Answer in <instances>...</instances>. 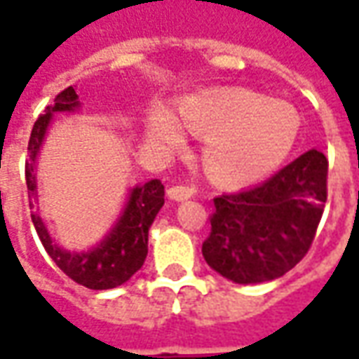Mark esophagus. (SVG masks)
Returning a JSON list of instances; mask_svg holds the SVG:
<instances>
[{
    "mask_svg": "<svg viewBox=\"0 0 359 359\" xmlns=\"http://www.w3.org/2000/svg\"><path fill=\"white\" fill-rule=\"evenodd\" d=\"M194 194H196L194 188L182 187V184H179V187H171L169 190H167V196H169L171 200H175V202H184V200L192 198Z\"/></svg>",
    "mask_w": 359,
    "mask_h": 359,
    "instance_id": "obj_1",
    "label": "esophagus"
}]
</instances>
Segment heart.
I'll list each match as a JSON object with an SVG mask.
<instances>
[{"label": "heart", "instance_id": "obj_1", "mask_svg": "<svg viewBox=\"0 0 359 359\" xmlns=\"http://www.w3.org/2000/svg\"><path fill=\"white\" fill-rule=\"evenodd\" d=\"M177 111L188 133L203 136V167L223 184H242L273 171L288 156L300 130V117L290 103L250 90L192 95ZM148 130L151 140L165 148L179 149L184 144L182 128L169 111H151Z\"/></svg>", "mask_w": 359, "mask_h": 359}]
</instances>
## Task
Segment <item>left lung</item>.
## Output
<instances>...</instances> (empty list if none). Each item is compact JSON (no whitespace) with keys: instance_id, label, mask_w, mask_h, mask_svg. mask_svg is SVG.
I'll return each mask as SVG.
<instances>
[{"instance_id":"left-lung-1","label":"left lung","mask_w":359,"mask_h":359,"mask_svg":"<svg viewBox=\"0 0 359 359\" xmlns=\"http://www.w3.org/2000/svg\"><path fill=\"white\" fill-rule=\"evenodd\" d=\"M327 157L309 149L271 179L213 200L202 254L238 285L285 275L308 254L327 202Z\"/></svg>"}]
</instances>
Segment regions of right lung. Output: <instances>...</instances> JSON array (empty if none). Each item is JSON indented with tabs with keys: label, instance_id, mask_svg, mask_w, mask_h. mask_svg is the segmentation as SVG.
I'll use <instances>...</instances> for the list:
<instances>
[{
	"label": "right lung",
	"instance_id": "obj_1",
	"mask_svg": "<svg viewBox=\"0 0 359 359\" xmlns=\"http://www.w3.org/2000/svg\"><path fill=\"white\" fill-rule=\"evenodd\" d=\"M76 107L79 95L73 86H69L55 95L53 105H48L43 115L36 118L32 126L28 140V159L25 165L30 210H34L36 202V157L42 148L43 136L48 133L53 113L74 111ZM163 203L165 187L161 180L154 179L142 187L133 188L125 211L118 217L117 225L113 226V231L95 248L82 254L59 248L48 233L38 211H32V223L46 252L67 277L92 290H107L126 283L144 265V259L148 256V231Z\"/></svg>",
	"mask_w": 359,
	"mask_h": 359
}]
</instances>
